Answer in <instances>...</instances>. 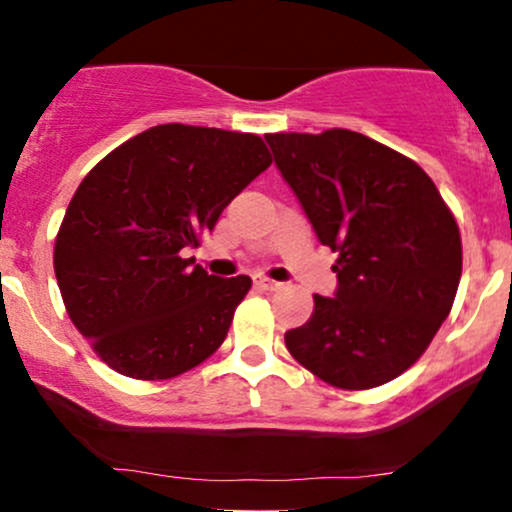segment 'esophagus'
I'll use <instances>...</instances> for the list:
<instances>
[{
  "instance_id": "1",
  "label": "esophagus",
  "mask_w": 512,
  "mask_h": 512,
  "mask_svg": "<svg viewBox=\"0 0 512 512\" xmlns=\"http://www.w3.org/2000/svg\"><path fill=\"white\" fill-rule=\"evenodd\" d=\"M255 286H257V289H262V291H276V289H281L279 281L269 279V276H255Z\"/></svg>"
}]
</instances>
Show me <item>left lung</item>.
<instances>
[{"mask_svg": "<svg viewBox=\"0 0 512 512\" xmlns=\"http://www.w3.org/2000/svg\"><path fill=\"white\" fill-rule=\"evenodd\" d=\"M322 245L337 252L334 298L317 296L286 349L320 380L370 390L433 342L462 276L455 216L419 163L351 129L264 134Z\"/></svg>", "mask_w": 512, "mask_h": 512, "instance_id": "1", "label": "left lung"}]
</instances>
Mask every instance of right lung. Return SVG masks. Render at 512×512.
Instances as JSON below:
<instances>
[{
  "label": "right lung",
  "instance_id": "1",
  "mask_svg": "<svg viewBox=\"0 0 512 512\" xmlns=\"http://www.w3.org/2000/svg\"><path fill=\"white\" fill-rule=\"evenodd\" d=\"M269 163L257 134L173 122L127 139L81 180L52 260L69 320L115 373L168 380L223 344L250 276L221 279L180 252Z\"/></svg>",
  "mask_w": 512,
  "mask_h": 512
}]
</instances>
